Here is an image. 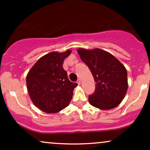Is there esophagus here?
I'll return each instance as SVG.
<instances>
[{"instance_id":"esophagus-1","label":"esophagus","mask_w":150,"mask_h":150,"mask_svg":"<svg viewBox=\"0 0 150 150\" xmlns=\"http://www.w3.org/2000/svg\"><path fill=\"white\" fill-rule=\"evenodd\" d=\"M77 83L78 84V85H81V80H80V79H78V80H77Z\"/></svg>"}]
</instances>
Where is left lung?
<instances>
[{
  "label": "left lung",
  "instance_id": "1",
  "mask_svg": "<svg viewBox=\"0 0 150 150\" xmlns=\"http://www.w3.org/2000/svg\"><path fill=\"white\" fill-rule=\"evenodd\" d=\"M88 66L96 84L95 92L89 96L92 106L109 110L118 106L128 90V77L125 66L112 54L100 49L77 50Z\"/></svg>",
  "mask_w": 150,
  "mask_h": 150
}]
</instances>
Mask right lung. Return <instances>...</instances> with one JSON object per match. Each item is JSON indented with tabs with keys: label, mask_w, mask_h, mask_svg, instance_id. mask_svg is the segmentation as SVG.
Returning <instances> with one entry per match:
<instances>
[{
	"label": "right lung",
	"mask_w": 150,
	"mask_h": 150,
	"mask_svg": "<svg viewBox=\"0 0 150 150\" xmlns=\"http://www.w3.org/2000/svg\"><path fill=\"white\" fill-rule=\"evenodd\" d=\"M53 51L41 57L27 73V88L31 100L41 111L59 112L68 106L77 83L68 80L63 63L71 53Z\"/></svg>",
	"instance_id": "add662e5"
}]
</instances>
